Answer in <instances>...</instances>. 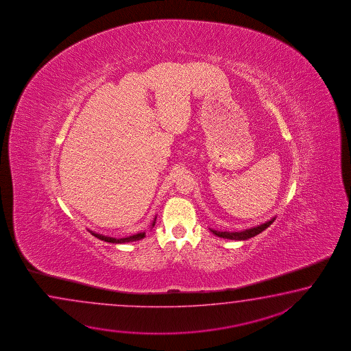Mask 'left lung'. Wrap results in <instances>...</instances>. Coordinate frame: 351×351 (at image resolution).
<instances>
[{
    "mask_svg": "<svg viewBox=\"0 0 351 351\" xmlns=\"http://www.w3.org/2000/svg\"><path fill=\"white\" fill-rule=\"evenodd\" d=\"M275 221V218L274 219H271L269 222H266V223L261 224V226H258V227H254V228H251V230H246V231L243 232H219V231H213L212 232L218 236V237H222V239H236V241H243V239H251V237H254L256 234H258V233H261L262 231H265L267 227H269L272 222Z\"/></svg>",
    "mask_w": 351,
    "mask_h": 351,
    "instance_id": "8db88e82",
    "label": "left lung"
}]
</instances>
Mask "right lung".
Segmentation results:
<instances>
[{
    "instance_id": "1",
    "label": "right lung",
    "mask_w": 351,
    "mask_h": 351,
    "mask_svg": "<svg viewBox=\"0 0 351 351\" xmlns=\"http://www.w3.org/2000/svg\"><path fill=\"white\" fill-rule=\"evenodd\" d=\"M156 222H153V226H154ZM91 234L93 236H95L97 239H101V241H105V242H110V243H124V242H132V241H138V239H142L144 236H145V233H138V234H134V236H130V237H127V239H112V237H106V236H103V234H97V233H94V232H91Z\"/></svg>"
}]
</instances>
